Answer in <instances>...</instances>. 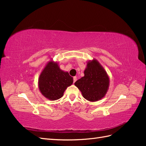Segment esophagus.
I'll return each mask as SVG.
<instances>
[{
	"mask_svg": "<svg viewBox=\"0 0 146 146\" xmlns=\"http://www.w3.org/2000/svg\"><path fill=\"white\" fill-rule=\"evenodd\" d=\"M73 79H74V83H75V82H76V80H77V77H76V76L74 77Z\"/></svg>",
	"mask_w": 146,
	"mask_h": 146,
	"instance_id": "1",
	"label": "esophagus"
}]
</instances>
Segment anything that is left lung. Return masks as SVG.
<instances>
[{"label":"left lung","mask_w":146,"mask_h":146,"mask_svg":"<svg viewBox=\"0 0 146 146\" xmlns=\"http://www.w3.org/2000/svg\"><path fill=\"white\" fill-rule=\"evenodd\" d=\"M84 98L90 102L98 101L105 96L110 85V78L99 61H88L84 76L74 83Z\"/></svg>","instance_id":"obj_1"}]
</instances>
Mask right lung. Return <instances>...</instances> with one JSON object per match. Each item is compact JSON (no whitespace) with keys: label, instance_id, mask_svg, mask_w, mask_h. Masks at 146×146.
<instances>
[{"label":"right lung","instance_id":"right-lung-1","mask_svg":"<svg viewBox=\"0 0 146 146\" xmlns=\"http://www.w3.org/2000/svg\"><path fill=\"white\" fill-rule=\"evenodd\" d=\"M73 83V78L68 72L60 68L56 61L50 60L38 78L39 90L50 100H56L63 96L68 86Z\"/></svg>","mask_w":146,"mask_h":146}]
</instances>
